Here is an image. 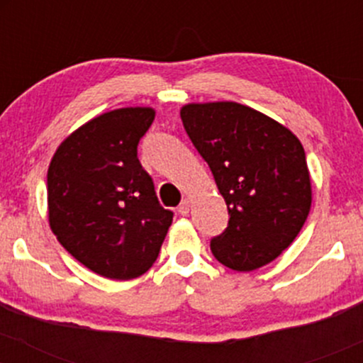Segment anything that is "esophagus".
I'll use <instances>...</instances> for the list:
<instances>
[{
  "mask_svg": "<svg viewBox=\"0 0 363 363\" xmlns=\"http://www.w3.org/2000/svg\"><path fill=\"white\" fill-rule=\"evenodd\" d=\"M189 208H191L189 199H182V203H181V205H179V213L186 216L187 213H189Z\"/></svg>",
  "mask_w": 363,
  "mask_h": 363,
  "instance_id": "esophagus-1",
  "label": "esophagus"
}]
</instances>
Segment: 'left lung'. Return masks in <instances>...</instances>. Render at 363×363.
I'll list each match as a JSON object with an SVG mask.
<instances>
[{"instance_id": "1", "label": "left lung", "mask_w": 363, "mask_h": 363, "mask_svg": "<svg viewBox=\"0 0 363 363\" xmlns=\"http://www.w3.org/2000/svg\"><path fill=\"white\" fill-rule=\"evenodd\" d=\"M181 119L227 203V230L211 240L234 272L269 264L294 242L312 203L301 140L269 116L239 102H191Z\"/></svg>"}]
</instances>
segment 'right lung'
Instances as JSON below:
<instances>
[{"label":"right lung","mask_w":363,"mask_h":363,"mask_svg":"<svg viewBox=\"0 0 363 363\" xmlns=\"http://www.w3.org/2000/svg\"><path fill=\"white\" fill-rule=\"evenodd\" d=\"M153 107H121L61 141L48 169V220L77 261L111 280L147 273L172 225L138 160Z\"/></svg>","instance_id":"obj_1"}]
</instances>
